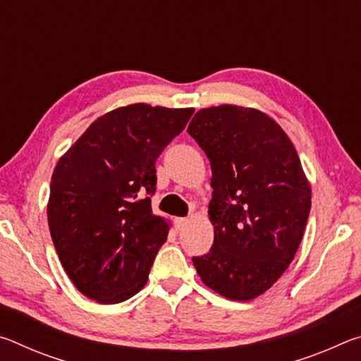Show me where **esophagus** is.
<instances>
[{
	"instance_id": "esophagus-1",
	"label": "esophagus",
	"mask_w": 361,
	"mask_h": 361,
	"mask_svg": "<svg viewBox=\"0 0 361 361\" xmlns=\"http://www.w3.org/2000/svg\"><path fill=\"white\" fill-rule=\"evenodd\" d=\"M188 223V218H175V226L176 229H181L183 226H185Z\"/></svg>"
}]
</instances>
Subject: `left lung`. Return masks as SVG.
<instances>
[{
    "instance_id": "8db88e82",
    "label": "left lung",
    "mask_w": 361,
    "mask_h": 361,
    "mask_svg": "<svg viewBox=\"0 0 361 361\" xmlns=\"http://www.w3.org/2000/svg\"><path fill=\"white\" fill-rule=\"evenodd\" d=\"M188 133L209 157L215 226L210 252L194 256L202 282L250 301L295 258L310 212V186L295 146L276 121L252 108L200 109Z\"/></svg>"
}]
</instances>
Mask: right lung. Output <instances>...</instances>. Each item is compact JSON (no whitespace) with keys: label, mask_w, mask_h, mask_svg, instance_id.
Listing matches in <instances>:
<instances>
[{"label":"right lung","mask_w":361,"mask_h":361,"mask_svg":"<svg viewBox=\"0 0 361 361\" xmlns=\"http://www.w3.org/2000/svg\"><path fill=\"white\" fill-rule=\"evenodd\" d=\"M192 108L145 103L90 124L52 173L47 219L60 262L76 288L116 304L143 288L169 226L152 215L156 161Z\"/></svg>","instance_id":"add662e5"}]
</instances>
